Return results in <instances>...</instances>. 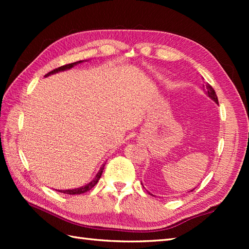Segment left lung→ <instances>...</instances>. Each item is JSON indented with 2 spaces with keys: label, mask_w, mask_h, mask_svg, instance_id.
Instances as JSON below:
<instances>
[{
  "label": "left lung",
  "mask_w": 249,
  "mask_h": 249,
  "mask_svg": "<svg viewBox=\"0 0 249 249\" xmlns=\"http://www.w3.org/2000/svg\"><path fill=\"white\" fill-rule=\"evenodd\" d=\"M203 87H204V86H203ZM206 89V94H208V96H209L210 98H212L216 104H218L217 95H216V93H215V91H214V89H213L212 87H211L209 83L205 84V89Z\"/></svg>",
  "instance_id": "8db88e82"
}]
</instances>
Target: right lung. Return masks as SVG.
Returning <instances> with one entry per match:
<instances>
[{"label": "right lung", "instance_id": "1", "mask_svg": "<svg viewBox=\"0 0 249 249\" xmlns=\"http://www.w3.org/2000/svg\"><path fill=\"white\" fill-rule=\"evenodd\" d=\"M82 62H83V61H78V62H75V63H71V64H66V65L61 66V67H57V68H55V70H53L52 71L47 73V75H45V77L50 76V75H52V73H55V72H59V71L71 70V67H73V66L77 65V64H80V63H82ZM104 167H105V165H103L102 168L99 169L98 173L96 174V177L94 178L93 181H91L89 184H87L86 186H82V187H80V188H75V189H66V190H61V189H60V190H57V192L64 193V194H67V195H80V194H84V193L89 192V190L92 189V188L95 186V185L97 184V182L99 181V178H100V177H102V174H103Z\"/></svg>", "mask_w": 249, "mask_h": 249}]
</instances>
